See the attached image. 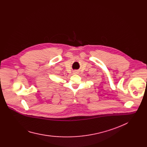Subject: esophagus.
Segmentation results:
<instances>
[{
  "mask_svg": "<svg viewBox=\"0 0 147 147\" xmlns=\"http://www.w3.org/2000/svg\"><path fill=\"white\" fill-rule=\"evenodd\" d=\"M78 71H77V70H75V71H73V74H78Z\"/></svg>",
  "mask_w": 147,
  "mask_h": 147,
  "instance_id": "esophagus-1",
  "label": "esophagus"
}]
</instances>
